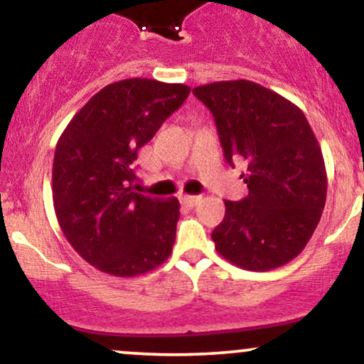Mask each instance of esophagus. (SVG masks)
Returning a JSON list of instances; mask_svg holds the SVG:
<instances>
[{"label":"esophagus","instance_id":"esophagus-1","mask_svg":"<svg viewBox=\"0 0 364 364\" xmlns=\"http://www.w3.org/2000/svg\"><path fill=\"white\" fill-rule=\"evenodd\" d=\"M179 200H181L183 205L195 207L196 203H198L200 200H202V196H198V195H181V196H179Z\"/></svg>","mask_w":364,"mask_h":364}]
</instances>
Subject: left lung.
I'll return each mask as SVG.
<instances>
[{
    "mask_svg": "<svg viewBox=\"0 0 364 364\" xmlns=\"http://www.w3.org/2000/svg\"><path fill=\"white\" fill-rule=\"evenodd\" d=\"M215 119L228 164L245 159L248 195L225 200L212 231L215 250L246 270L286 265L303 252L327 198L321 149L306 116L282 95L250 80L195 87Z\"/></svg>",
    "mask_w": 364,
    "mask_h": 364,
    "instance_id": "1",
    "label": "left lung"
}]
</instances>
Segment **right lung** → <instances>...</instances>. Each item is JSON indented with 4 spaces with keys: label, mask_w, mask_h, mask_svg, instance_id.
Instances as JSON below:
<instances>
[{
    "label": "right lung",
    "mask_w": 364,
    "mask_h": 364,
    "mask_svg": "<svg viewBox=\"0 0 364 364\" xmlns=\"http://www.w3.org/2000/svg\"><path fill=\"white\" fill-rule=\"evenodd\" d=\"M190 95L183 83L128 78L99 90L58 140L53 202L68 243L85 262L133 277L168 260L178 198L133 191L136 152Z\"/></svg>",
    "instance_id": "add662e5"
}]
</instances>
